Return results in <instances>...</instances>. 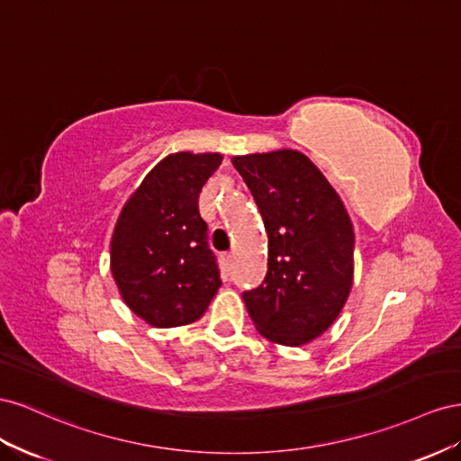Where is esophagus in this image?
Here are the masks:
<instances>
[{"label": "esophagus", "mask_w": 461, "mask_h": 461, "mask_svg": "<svg viewBox=\"0 0 461 461\" xmlns=\"http://www.w3.org/2000/svg\"><path fill=\"white\" fill-rule=\"evenodd\" d=\"M221 260H223V265H226L228 268H231V262H233V255H231V253H223V255H221Z\"/></svg>", "instance_id": "esophagus-1"}]
</instances>
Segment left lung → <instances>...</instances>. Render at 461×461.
I'll return each mask as SVG.
<instances>
[{"label":"left lung","mask_w":461,"mask_h":461,"mask_svg":"<svg viewBox=\"0 0 461 461\" xmlns=\"http://www.w3.org/2000/svg\"><path fill=\"white\" fill-rule=\"evenodd\" d=\"M268 233V270L243 301L257 330L303 346L328 330L353 280V226L338 193L305 154L235 156Z\"/></svg>","instance_id":"obj_1"}]
</instances>
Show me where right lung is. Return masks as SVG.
I'll return each mask as SVG.
<instances>
[{
    "label": "right lung",
    "instance_id": "obj_1",
    "mask_svg": "<svg viewBox=\"0 0 461 461\" xmlns=\"http://www.w3.org/2000/svg\"><path fill=\"white\" fill-rule=\"evenodd\" d=\"M220 154H169L123 206L112 274L127 307L158 328L199 321L221 285L199 194Z\"/></svg>",
    "mask_w": 461,
    "mask_h": 461
}]
</instances>
